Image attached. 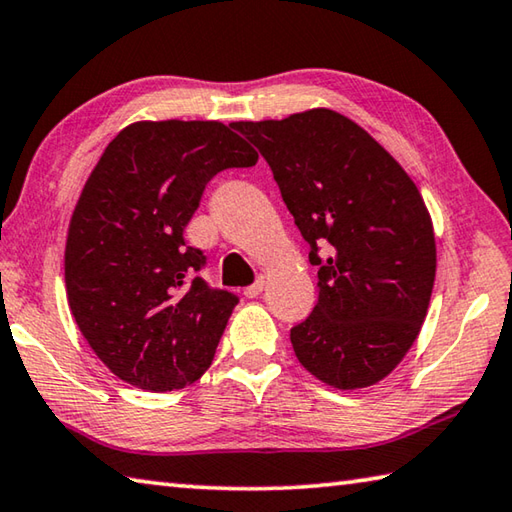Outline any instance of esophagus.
Listing matches in <instances>:
<instances>
[{"label": "esophagus", "instance_id": "1", "mask_svg": "<svg viewBox=\"0 0 512 512\" xmlns=\"http://www.w3.org/2000/svg\"><path fill=\"white\" fill-rule=\"evenodd\" d=\"M263 290H265V281L263 279H256L254 283L249 285V288H245V297L247 299H256Z\"/></svg>", "mask_w": 512, "mask_h": 512}]
</instances>
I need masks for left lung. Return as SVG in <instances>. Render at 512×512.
<instances>
[{
    "label": "left lung",
    "mask_w": 512,
    "mask_h": 512,
    "mask_svg": "<svg viewBox=\"0 0 512 512\" xmlns=\"http://www.w3.org/2000/svg\"><path fill=\"white\" fill-rule=\"evenodd\" d=\"M231 128L270 164L319 265L317 306L290 330L299 362L337 389L382 380L418 337L434 288V229L416 184L333 110Z\"/></svg>",
    "instance_id": "left-lung-1"
}]
</instances>
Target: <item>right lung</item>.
Returning <instances> with one entry per match:
<instances>
[{"label":"right lung","mask_w":512,"mask_h":512,"mask_svg":"<svg viewBox=\"0 0 512 512\" xmlns=\"http://www.w3.org/2000/svg\"><path fill=\"white\" fill-rule=\"evenodd\" d=\"M256 150L218 121H139L107 143L69 222L71 315L107 369L173 391L209 369L238 297L211 288L184 229L206 184Z\"/></svg>","instance_id":"add662e5"}]
</instances>
